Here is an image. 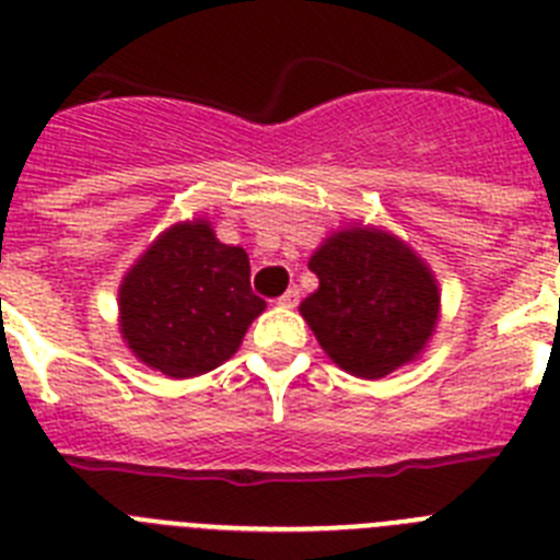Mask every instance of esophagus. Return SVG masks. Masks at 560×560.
<instances>
[{"label": "esophagus", "instance_id": "esophagus-1", "mask_svg": "<svg viewBox=\"0 0 560 560\" xmlns=\"http://www.w3.org/2000/svg\"><path fill=\"white\" fill-rule=\"evenodd\" d=\"M296 303H300V289H289L280 300H277L280 308H296Z\"/></svg>", "mask_w": 560, "mask_h": 560}]
</instances>
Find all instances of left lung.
Masks as SVG:
<instances>
[{"mask_svg":"<svg viewBox=\"0 0 560 560\" xmlns=\"http://www.w3.org/2000/svg\"><path fill=\"white\" fill-rule=\"evenodd\" d=\"M308 269L319 289L305 296L316 341L341 370L384 378L418 359L440 314L438 280L404 241L373 226H348L325 237Z\"/></svg>","mask_w":560,"mask_h":560,"instance_id":"left-lung-1","label":"left lung"}]
</instances>
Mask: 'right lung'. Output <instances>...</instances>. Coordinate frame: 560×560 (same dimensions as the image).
Returning <instances> with one entry per match:
<instances>
[{
  "label": "right lung",
  "instance_id": "obj_1",
  "mask_svg": "<svg viewBox=\"0 0 560 560\" xmlns=\"http://www.w3.org/2000/svg\"><path fill=\"white\" fill-rule=\"evenodd\" d=\"M264 308L246 252L221 244L210 221H182L122 277L120 334L142 364L192 378L224 364Z\"/></svg>",
  "mask_w": 560,
  "mask_h": 560
}]
</instances>
